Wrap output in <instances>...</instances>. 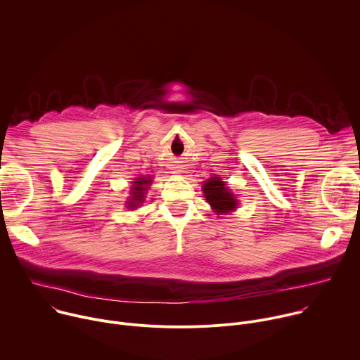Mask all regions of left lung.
Masks as SVG:
<instances>
[{
  "mask_svg": "<svg viewBox=\"0 0 360 360\" xmlns=\"http://www.w3.org/2000/svg\"><path fill=\"white\" fill-rule=\"evenodd\" d=\"M202 191L205 193V199L211 205L217 215L229 214L238 208V199L218 175L203 182Z\"/></svg>",
  "mask_w": 360,
  "mask_h": 360,
  "instance_id": "8db88e82",
  "label": "left lung"
}]
</instances>
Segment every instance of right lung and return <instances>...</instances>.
<instances>
[{
    "label": "right lung",
    "mask_w": 360,
    "mask_h": 360,
    "mask_svg": "<svg viewBox=\"0 0 360 360\" xmlns=\"http://www.w3.org/2000/svg\"><path fill=\"white\" fill-rule=\"evenodd\" d=\"M132 188H131V196L127 200V208L129 210H135L138 205H141L145 200V193L149 188V185L152 184V178L150 176H141L138 178L135 182H132Z\"/></svg>",
    "instance_id": "add662e5"
}]
</instances>
